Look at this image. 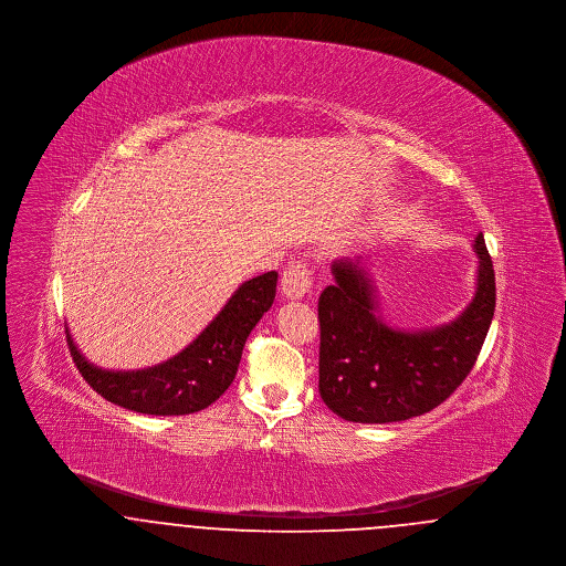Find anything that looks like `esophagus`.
Segmentation results:
<instances>
[{
    "label": "esophagus",
    "mask_w": 566,
    "mask_h": 566,
    "mask_svg": "<svg viewBox=\"0 0 566 566\" xmlns=\"http://www.w3.org/2000/svg\"><path fill=\"white\" fill-rule=\"evenodd\" d=\"M312 270L305 261H291V265L282 273L280 286L282 293L293 298H301L312 291Z\"/></svg>",
    "instance_id": "obj_1"
}]
</instances>
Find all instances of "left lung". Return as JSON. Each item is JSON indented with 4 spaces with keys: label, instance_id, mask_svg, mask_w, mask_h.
<instances>
[{
    "label": "left lung",
    "instance_id": "left-lung-1",
    "mask_svg": "<svg viewBox=\"0 0 566 566\" xmlns=\"http://www.w3.org/2000/svg\"><path fill=\"white\" fill-rule=\"evenodd\" d=\"M478 293L454 323L392 331L376 316L369 280L352 261H335V284L318 298V390L326 407L348 422L386 424L422 416L443 403L471 374L496 305L492 256L484 235Z\"/></svg>",
    "mask_w": 566,
    "mask_h": 566
}]
</instances>
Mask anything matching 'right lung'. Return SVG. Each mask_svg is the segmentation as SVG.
<instances>
[{
    "instance_id": "1",
    "label": "right lung",
    "mask_w": 566,
    "mask_h": 566,
    "mask_svg": "<svg viewBox=\"0 0 566 566\" xmlns=\"http://www.w3.org/2000/svg\"><path fill=\"white\" fill-rule=\"evenodd\" d=\"M275 271L243 282L224 310L187 350L157 367L142 371H102L84 360L65 331L70 354L84 381L109 403L148 416L201 411L233 384L243 344L275 298Z\"/></svg>"
}]
</instances>
